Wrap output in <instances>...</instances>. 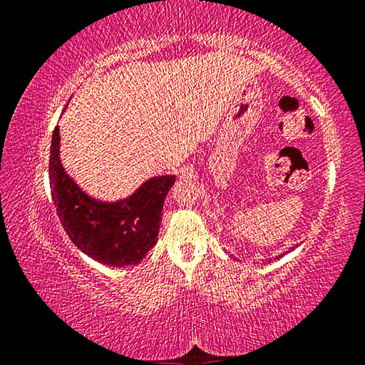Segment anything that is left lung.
<instances>
[{
    "label": "left lung",
    "mask_w": 365,
    "mask_h": 365,
    "mask_svg": "<svg viewBox=\"0 0 365 365\" xmlns=\"http://www.w3.org/2000/svg\"><path fill=\"white\" fill-rule=\"evenodd\" d=\"M283 255H287V252H283ZM283 255H282V256H283ZM279 257H280V256H277V259H279ZM270 261H272V259H269V261H267V262H270Z\"/></svg>",
    "instance_id": "left-lung-1"
}]
</instances>
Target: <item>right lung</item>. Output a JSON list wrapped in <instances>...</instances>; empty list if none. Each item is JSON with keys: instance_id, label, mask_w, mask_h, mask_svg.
<instances>
[{"instance_id": "obj_1", "label": "right lung", "mask_w": 365, "mask_h": 365, "mask_svg": "<svg viewBox=\"0 0 365 365\" xmlns=\"http://www.w3.org/2000/svg\"><path fill=\"white\" fill-rule=\"evenodd\" d=\"M175 180V175L151 177L127 197L98 200L67 174L61 160L59 127L54 128L49 183L56 214L72 243L104 265L125 267L143 261L158 243L164 200Z\"/></svg>"}]
</instances>
